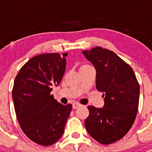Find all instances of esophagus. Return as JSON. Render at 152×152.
Returning <instances> with one entry per match:
<instances>
[{
    "label": "esophagus",
    "mask_w": 152,
    "mask_h": 152,
    "mask_svg": "<svg viewBox=\"0 0 152 152\" xmlns=\"http://www.w3.org/2000/svg\"><path fill=\"white\" fill-rule=\"evenodd\" d=\"M80 106H81V105L80 103H78V102H73V103H72V108L73 109H77L79 108Z\"/></svg>",
    "instance_id": "esophagus-1"
}]
</instances>
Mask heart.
Listing matches in <instances>:
<instances>
[{
	"instance_id": "b5f03b06",
	"label": "heart",
	"mask_w": 152,
	"mask_h": 152,
	"mask_svg": "<svg viewBox=\"0 0 152 152\" xmlns=\"http://www.w3.org/2000/svg\"><path fill=\"white\" fill-rule=\"evenodd\" d=\"M86 66H88V65H85V64H84V65H82V66H81L80 68H83V67H86Z\"/></svg>"
}]
</instances>
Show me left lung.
I'll return each instance as SVG.
<instances>
[{
	"label": "left lung",
	"instance_id": "1",
	"mask_svg": "<svg viewBox=\"0 0 152 152\" xmlns=\"http://www.w3.org/2000/svg\"><path fill=\"white\" fill-rule=\"evenodd\" d=\"M82 53L95 67V86L104 97L103 107L88 106L86 129L100 144H112L121 139L134 123L140 85L132 68L113 51L97 46Z\"/></svg>",
	"mask_w": 152,
	"mask_h": 152
}]
</instances>
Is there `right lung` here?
<instances>
[{"label": "right lung", "mask_w": 152, "mask_h": 152, "mask_svg": "<svg viewBox=\"0 0 152 152\" xmlns=\"http://www.w3.org/2000/svg\"><path fill=\"white\" fill-rule=\"evenodd\" d=\"M68 53H44L30 59L15 79L12 99L16 118L30 140L50 146L64 133L72 105L57 102L50 95L65 71Z\"/></svg>", "instance_id": "right-lung-1"}]
</instances>
